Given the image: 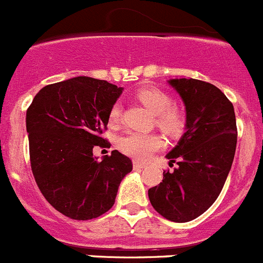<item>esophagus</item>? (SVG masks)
<instances>
[{
    "instance_id": "1",
    "label": "esophagus",
    "mask_w": 263,
    "mask_h": 263,
    "mask_svg": "<svg viewBox=\"0 0 263 263\" xmlns=\"http://www.w3.org/2000/svg\"><path fill=\"white\" fill-rule=\"evenodd\" d=\"M133 166H134V168H144L147 165H145V163L139 162V161H134V162H133Z\"/></svg>"
}]
</instances>
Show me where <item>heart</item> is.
<instances>
[{
  "label": "heart",
  "mask_w": 263,
  "mask_h": 263,
  "mask_svg": "<svg viewBox=\"0 0 263 263\" xmlns=\"http://www.w3.org/2000/svg\"><path fill=\"white\" fill-rule=\"evenodd\" d=\"M137 97L148 110L157 118V125L163 132L170 135H179L183 130V115L176 108H173V100L168 95L155 87L140 88L137 92ZM123 114L120 103H115L108 114L111 125L119 124ZM162 145V140L155 134L133 132L123 137L119 142V147L125 155L137 160H148L153 152Z\"/></svg>",
  "instance_id": "1"
}]
</instances>
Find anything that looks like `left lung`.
Here are the masks:
<instances>
[{"label": "left lung", "instance_id": "left-lung-1", "mask_svg": "<svg viewBox=\"0 0 263 263\" xmlns=\"http://www.w3.org/2000/svg\"><path fill=\"white\" fill-rule=\"evenodd\" d=\"M168 84L185 106V133L166 155L178 167L163 171L162 183L148 191L151 204L165 219L188 222L201 216L221 193L236 148L233 103L214 84L176 78Z\"/></svg>", "mask_w": 263, "mask_h": 263}]
</instances>
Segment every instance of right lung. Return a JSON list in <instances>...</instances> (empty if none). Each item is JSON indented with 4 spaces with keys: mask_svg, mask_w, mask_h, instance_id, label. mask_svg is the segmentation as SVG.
Here are the masks:
<instances>
[{
    "mask_svg": "<svg viewBox=\"0 0 263 263\" xmlns=\"http://www.w3.org/2000/svg\"><path fill=\"white\" fill-rule=\"evenodd\" d=\"M123 88L89 77L46 85L27 111L30 165L35 183L52 207L72 220H90L115 203L119 185L133 168L119 151L93 156L110 147L101 137Z\"/></svg>",
    "mask_w": 263,
    "mask_h": 263,
    "instance_id": "1",
    "label": "right lung"
}]
</instances>
